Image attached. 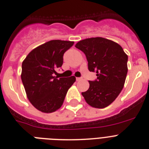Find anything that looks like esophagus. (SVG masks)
Segmentation results:
<instances>
[{
    "label": "esophagus",
    "mask_w": 149,
    "mask_h": 149,
    "mask_svg": "<svg viewBox=\"0 0 149 149\" xmlns=\"http://www.w3.org/2000/svg\"><path fill=\"white\" fill-rule=\"evenodd\" d=\"M81 80H82L81 78H76V81H81Z\"/></svg>",
    "instance_id": "34e87169"
}]
</instances>
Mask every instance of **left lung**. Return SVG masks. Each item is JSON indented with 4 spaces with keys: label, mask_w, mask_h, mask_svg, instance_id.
I'll return each mask as SVG.
<instances>
[{
    "label": "left lung",
    "mask_w": 149,
    "mask_h": 149,
    "mask_svg": "<svg viewBox=\"0 0 149 149\" xmlns=\"http://www.w3.org/2000/svg\"><path fill=\"white\" fill-rule=\"evenodd\" d=\"M76 47L85 54L89 71L96 72L97 80L89 81L82 92L86 103L104 108L115 100L122 90L127 74L128 56L119 44L102 37L79 41Z\"/></svg>",
    "instance_id": "1"
}]
</instances>
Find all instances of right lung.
<instances>
[{
  "label": "right lung",
  "instance_id": "1",
  "mask_svg": "<svg viewBox=\"0 0 149 149\" xmlns=\"http://www.w3.org/2000/svg\"><path fill=\"white\" fill-rule=\"evenodd\" d=\"M73 41L52 40L32 50L22 64L21 79L27 99L43 113H52L63 105L73 76L57 79L55 70L61 68L63 54Z\"/></svg>",
  "mask_w": 149,
  "mask_h": 149
}]
</instances>
